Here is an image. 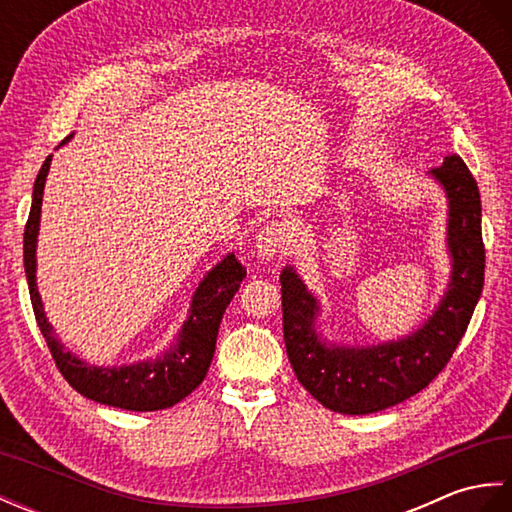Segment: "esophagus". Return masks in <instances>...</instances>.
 <instances>
[{
    "label": "esophagus",
    "mask_w": 512,
    "mask_h": 512,
    "mask_svg": "<svg viewBox=\"0 0 512 512\" xmlns=\"http://www.w3.org/2000/svg\"><path fill=\"white\" fill-rule=\"evenodd\" d=\"M292 244V231L286 222L273 220L268 222L257 237V255L262 259L275 257L277 253H284Z\"/></svg>",
    "instance_id": "1"
}]
</instances>
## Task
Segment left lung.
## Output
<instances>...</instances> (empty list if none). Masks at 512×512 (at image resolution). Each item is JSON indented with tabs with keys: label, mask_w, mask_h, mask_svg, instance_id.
<instances>
[{
	"label": "left lung",
	"mask_w": 512,
	"mask_h": 512,
	"mask_svg": "<svg viewBox=\"0 0 512 512\" xmlns=\"http://www.w3.org/2000/svg\"><path fill=\"white\" fill-rule=\"evenodd\" d=\"M449 195V248L453 277L447 297L422 328L398 343L367 350L325 347L312 330L317 303L301 279L281 273L284 339L299 383L336 413L383 411L411 398L442 372L469 328L484 286V242L480 189L460 156H447L433 169Z\"/></svg>",
	"instance_id": "left-lung-1"
}]
</instances>
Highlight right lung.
<instances>
[{
  "label": "right lung",
  "instance_id": "1",
  "mask_svg": "<svg viewBox=\"0 0 512 512\" xmlns=\"http://www.w3.org/2000/svg\"><path fill=\"white\" fill-rule=\"evenodd\" d=\"M70 138L72 136H65L63 143H68ZM50 158L52 156H48L41 165L35 180V189H32V206L24 231V266L32 310H35L37 325L43 339H46L54 365H57L61 376L79 394L94 402H101V405L121 407L127 411H158L173 407L182 398H187L202 383L206 372H209L222 314L239 290L246 270L237 262L235 255H228L222 264H217L204 277L193 297L191 317L187 325H184L180 343L165 358H160V361L138 363L129 367H92L79 361L70 352H65L63 345L54 339V332L46 321V314H43L35 284L39 213L43 184H46L50 169Z\"/></svg>",
  "mask_w": 512,
  "mask_h": 512
}]
</instances>
